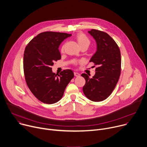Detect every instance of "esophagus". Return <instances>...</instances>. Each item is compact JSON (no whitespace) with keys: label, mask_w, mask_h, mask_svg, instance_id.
<instances>
[{"label":"esophagus","mask_w":147,"mask_h":147,"mask_svg":"<svg viewBox=\"0 0 147 147\" xmlns=\"http://www.w3.org/2000/svg\"><path fill=\"white\" fill-rule=\"evenodd\" d=\"M74 76H76V77H79L80 76V73H77V72H74Z\"/></svg>","instance_id":"esophagus-1"}]
</instances>
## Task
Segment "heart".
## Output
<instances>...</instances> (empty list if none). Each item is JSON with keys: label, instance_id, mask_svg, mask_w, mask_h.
Listing matches in <instances>:
<instances>
[{"label": "heart", "instance_id": "b5f03b06", "mask_svg": "<svg viewBox=\"0 0 147 147\" xmlns=\"http://www.w3.org/2000/svg\"><path fill=\"white\" fill-rule=\"evenodd\" d=\"M76 40L77 41L80 47L81 48L82 47H86L87 48L89 45H90V40L89 39V38L84 34L83 33H78L77 34L76 37ZM64 46H62L61 47V51H64ZM81 61H73V64L74 65H76L78 63H80Z\"/></svg>", "mask_w": 147, "mask_h": 147}]
</instances>
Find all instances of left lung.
Returning <instances> with one entry per match:
<instances>
[{"instance_id": "8db88e82", "label": "left lung", "mask_w": 147, "mask_h": 147, "mask_svg": "<svg viewBox=\"0 0 147 147\" xmlns=\"http://www.w3.org/2000/svg\"><path fill=\"white\" fill-rule=\"evenodd\" d=\"M88 33L97 43V51L90 62L98 67L92 78L87 74H82L86 80L83 91L89 100L98 102L108 98L117 85L121 74V53L116 42L107 33L96 29Z\"/></svg>"}]
</instances>
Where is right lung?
<instances>
[{"label":"right lung","mask_w":147,"mask_h":147,"mask_svg":"<svg viewBox=\"0 0 147 147\" xmlns=\"http://www.w3.org/2000/svg\"><path fill=\"white\" fill-rule=\"evenodd\" d=\"M71 34L55 32L38 34L26 46L23 57L25 80L33 94L45 104H54L63 97L74 77L71 70L62 71L57 76L51 67L61 59L58 49L61 43Z\"/></svg>","instance_id":"obj_1"}]
</instances>
